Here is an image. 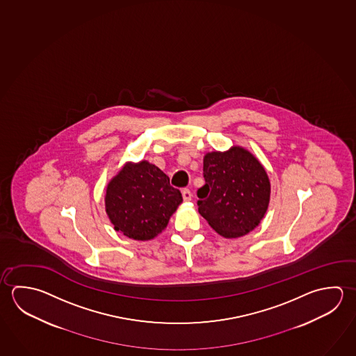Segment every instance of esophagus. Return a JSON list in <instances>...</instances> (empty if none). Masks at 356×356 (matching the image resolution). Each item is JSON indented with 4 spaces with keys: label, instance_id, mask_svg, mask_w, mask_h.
Returning a JSON list of instances; mask_svg holds the SVG:
<instances>
[{
    "label": "esophagus",
    "instance_id": "34e87169",
    "mask_svg": "<svg viewBox=\"0 0 356 356\" xmlns=\"http://www.w3.org/2000/svg\"><path fill=\"white\" fill-rule=\"evenodd\" d=\"M191 197H193L191 191H190L188 188H184V190H182V199H184V201H190Z\"/></svg>",
    "mask_w": 356,
    "mask_h": 356
}]
</instances>
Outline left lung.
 Segmentation results:
<instances>
[{
  "label": "left lung",
  "instance_id": "1",
  "mask_svg": "<svg viewBox=\"0 0 356 356\" xmlns=\"http://www.w3.org/2000/svg\"><path fill=\"white\" fill-rule=\"evenodd\" d=\"M205 185L197 190L200 215L227 238L254 230L268 210L270 181L261 163L243 147L204 157Z\"/></svg>",
  "mask_w": 356,
  "mask_h": 356
}]
</instances>
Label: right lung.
<instances>
[{"mask_svg":"<svg viewBox=\"0 0 356 356\" xmlns=\"http://www.w3.org/2000/svg\"><path fill=\"white\" fill-rule=\"evenodd\" d=\"M182 202L169 176L147 161L126 163L107 185L105 205L115 230L135 240H150L168 226Z\"/></svg>","mask_w":356,"mask_h":356,"instance_id":"1","label":"right lung"}]
</instances>
